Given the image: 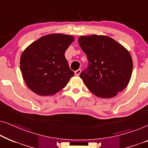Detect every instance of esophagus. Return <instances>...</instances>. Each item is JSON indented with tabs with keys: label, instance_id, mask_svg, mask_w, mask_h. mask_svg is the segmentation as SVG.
Instances as JSON below:
<instances>
[{
	"label": "esophagus",
	"instance_id": "1",
	"mask_svg": "<svg viewBox=\"0 0 148 148\" xmlns=\"http://www.w3.org/2000/svg\"><path fill=\"white\" fill-rule=\"evenodd\" d=\"M81 71H82L81 69H77V71H75V75H77V76L79 75V74L81 73Z\"/></svg>",
	"mask_w": 148,
	"mask_h": 148
}]
</instances>
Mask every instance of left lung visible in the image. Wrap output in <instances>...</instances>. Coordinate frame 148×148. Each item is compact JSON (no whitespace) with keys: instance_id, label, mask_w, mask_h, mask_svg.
<instances>
[{"instance_id":"8db88e82","label":"left lung","mask_w":148,"mask_h":148,"mask_svg":"<svg viewBox=\"0 0 148 148\" xmlns=\"http://www.w3.org/2000/svg\"><path fill=\"white\" fill-rule=\"evenodd\" d=\"M78 42L88 60V67L80 74L88 90L102 98L122 92L132 74L133 60L128 50L106 36H81Z\"/></svg>"}]
</instances>
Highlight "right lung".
<instances>
[{
    "label": "right lung",
    "instance_id": "1",
    "mask_svg": "<svg viewBox=\"0 0 148 148\" xmlns=\"http://www.w3.org/2000/svg\"><path fill=\"white\" fill-rule=\"evenodd\" d=\"M74 37L48 34L30 44L20 58V69L26 85L40 96L53 95L63 89L74 72L70 69L64 52Z\"/></svg>",
    "mask_w": 148,
    "mask_h": 148
}]
</instances>
